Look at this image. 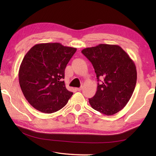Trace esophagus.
Returning <instances> with one entry per match:
<instances>
[{
	"label": "esophagus",
	"mask_w": 156,
	"mask_h": 156,
	"mask_svg": "<svg viewBox=\"0 0 156 156\" xmlns=\"http://www.w3.org/2000/svg\"><path fill=\"white\" fill-rule=\"evenodd\" d=\"M82 89H83L82 87H80V88H76V90L78 91H80L82 90Z\"/></svg>",
	"instance_id": "34e87169"
}]
</instances>
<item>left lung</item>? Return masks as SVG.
I'll return each instance as SVG.
<instances>
[{
	"label": "left lung",
	"mask_w": 156,
	"mask_h": 156,
	"mask_svg": "<svg viewBox=\"0 0 156 156\" xmlns=\"http://www.w3.org/2000/svg\"><path fill=\"white\" fill-rule=\"evenodd\" d=\"M96 73L97 91L89 99L94 109L107 115L120 112L135 89L137 72L129 55L115 44H100L82 50Z\"/></svg>",
	"instance_id": "1"
}]
</instances>
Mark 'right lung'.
<instances>
[{
    "label": "right lung",
    "mask_w": 156,
    "mask_h": 156,
    "mask_svg": "<svg viewBox=\"0 0 156 156\" xmlns=\"http://www.w3.org/2000/svg\"><path fill=\"white\" fill-rule=\"evenodd\" d=\"M76 48L58 43L37 44L31 47L20 66L18 78L23 95L39 112L61 109L73 95L62 79L67 63Z\"/></svg>",
    "instance_id": "right-lung-1"
}]
</instances>
